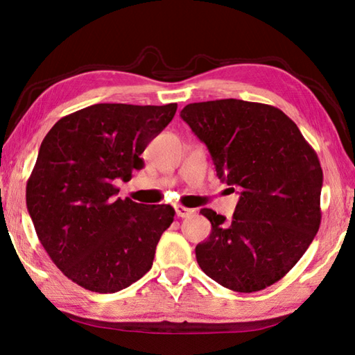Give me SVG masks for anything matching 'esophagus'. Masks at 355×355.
Returning <instances> with one entry per match:
<instances>
[{"label": "esophagus", "mask_w": 355, "mask_h": 355, "mask_svg": "<svg viewBox=\"0 0 355 355\" xmlns=\"http://www.w3.org/2000/svg\"><path fill=\"white\" fill-rule=\"evenodd\" d=\"M175 212H177V216L186 218V216H191L195 212V210L189 209V207H184L182 205H178V206H175Z\"/></svg>", "instance_id": "esophagus-1"}]
</instances>
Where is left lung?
Returning <instances> with one entry per match:
<instances>
[{
	"label": "left lung",
	"mask_w": 355,
	"mask_h": 355,
	"mask_svg": "<svg viewBox=\"0 0 355 355\" xmlns=\"http://www.w3.org/2000/svg\"><path fill=\"white\" fill-rule=\"evenodd\" d=\"M180 117L207 146L218 178L239 193L232 221L212 209L200 210L212 232L195 247L198 266L229 290L267 288L296 266L319 230L318 154L271 105L198 102L186 105Z\"/></svg>",
	"instance_id": "obj_1"
}]
</instances>
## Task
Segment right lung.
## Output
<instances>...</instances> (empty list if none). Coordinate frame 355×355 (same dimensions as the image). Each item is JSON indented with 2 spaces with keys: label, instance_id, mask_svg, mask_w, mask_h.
<instances>
[{
  "label": "right lung",
  "instance_id": "add662e5",
  "mask_svg": "<svg viewBox=\"0 0 355 355\" xmlns=\"http://www.w3.org/2000/svg\"><path fill=\"white\" fill-rule=\"evenodd\" d=\"M175 111L177 103H97L58 120L42 140L27 210L51 261L85 290L120 291L153 267L175 210L117 198L114 183L145 166L141 153Z\"/></svg>",
  "mask_w": 355,
  "mask_h": 355
}]
</instances>
